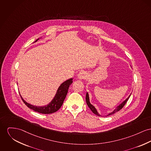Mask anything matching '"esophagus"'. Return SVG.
<instances>
[{"label":"esophagus","instance_id":"1","mask_svg":"<svg viewBox=\"0 0 151 151\" xmlns=\"http://www.w3.org/2000/svg\"><path fill=\"white\" fill-rule=\"evenodd\" d=\"M86 74L84 71H81L78 74V78L80 80L85 79L86 78Z\"/></svg>","mask_w":151,"mask_h":151}]
</instances>
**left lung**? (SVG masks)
Here are the masks:
<instances>
[{
  "mask_svg": "<svg viewBox=\"0 0 151 151\" xmlns=\"http://www.w3.org/2000/svg\"><path fill=\"white\" fill-rule=\"evenodd\" d=\"M131 94L129 95V96L124 101V102H122L121 104H120V105H119L114 111H113L112 112H111L109 114H108V116H109V115H111V114H114V113H116L117 111H120L121 110L123 107H124V106L125 105V104H126V102H127V101L128 100V99H129V98L130 97V96H131ZM86 103H87V105H88V106H89V108L91 109V111H93V113H94L95 114H96V115H97V116H101V115H100L99 114V113L97 112V111L96 110V109L94 108V106H93V105H92L91 104V103H90V101H89V94H88V93H86Z\"/></svg>",
  "mask_w": 151,
  "mask_h": 151,
  "instance_id": "left-lung-1",
  "label": "left lung"
}]
</instances>
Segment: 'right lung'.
<instances>
[{
	"label": "right lung",
	"instance_id": "right-lung-1",
	"mask_svg": "<svg viewBox=\"0 0 151 151\" xmlns=\"http://www.w3.org/2000/svg\"><path fill=\"white\" fill-rule=\"evenodd\" d=\"M38 40L39 39L35 40V42H37ZM72 82H73V78H70L63 82L58 88V90L57 91L56 94L54 97V99H52V100L51 101L48 105L44 106H37L32 105L30 104L27 103V102H26L22 99L21 96L20 97L23 102L25 104V105L31 109L42 114H51L60 109L67 95L69 86L72 83Z\"/></svg>",
	"mask_w": 151,
	"mask_h": 151
}]
</instances>
